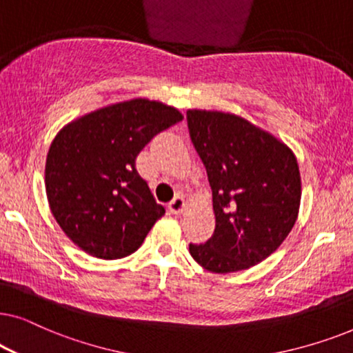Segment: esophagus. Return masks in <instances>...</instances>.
Returning <instances> with one entry per match:
<instances>
[{
  "label": "esophagus",
  "instance_id": "obj_1",
  "mask_svg": "<svg viewBox=\"0 0 353 353\" xmlns=\"http://www.w3.org/2000/svg\"><path fill=\"white\" fill-rule=\"evenodd\" d=\"M185 209H186V201L183 199L181 196L173 197V199L168 202V210H170L172 214H181Z\"/></svg>",
  "mask_w": 353,
  "mask_h": 353
}]
</instances>
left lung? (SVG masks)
Masks as SVG:
<instances>
[{
	"instance_id": "left-lung-1",
	"label": "left lung",
	"mask_w": 353,
	"mask_h": 353,
	"mask_svg": "<svg viewBox=\"0 0 353 353\" xmlns=\"http://www.w3.org/2000/svg\"><path fill=\"white\" fill-rule=\"evenodd\" d=\"M191 141L212 188L215 231L190 254L212 273L248 270L291 233L302 186L294 152L249 120L219 110L186 112Z\"/></svg>"
}]
</instances>
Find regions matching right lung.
Instances as JSON below:
<instances>
[{
	"mask_svg": "<svg viewBox=\"0 0 353 353\" xmlns=\"http://www.w3.org/2000/svg\"><path fill=\"white\" fill-rule=\"evenodd\" d=\"M180 120L172 105L137 98L93 110L56 134L46 157V196L72 243L104 260L139 249L165 209L134 161L157 133Z\"/></svg>",
	"mask_w": 353,
	"mask_h": 353,
	"instance_id": "right-lung-1",
	"label": "right lung"
}]
</instances>
